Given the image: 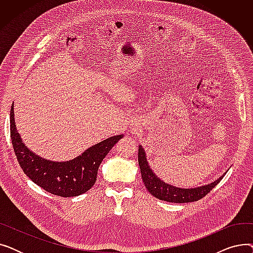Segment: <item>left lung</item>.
<instances>
[{
    "label": "left lung",
    "instance_id": "obj_1",
    "mask_svg": "<svg viewBox=\"0 0 253 253\" xmlns=\"http://www.w3.org/2000/svg\"><path fill=\"white\" fill-rule=\"evenodd\" d=\"M138 163L143 183L149 193L162 201L172 203H188L200 200L215 187L224 175H221L217 180L200 188L180 189L172 187V185L163 182L156 176L148 164L147 159H145V153L140 145L138 147Z\"/></svg>",
    "mask_w": 253,
    "mask_h": 253
}]
</instances>
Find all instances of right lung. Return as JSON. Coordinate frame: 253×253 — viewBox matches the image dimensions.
I'll use <instances>...</instances> for the list:
<instances>
[{"label": "right lung", "instance_id": "right-lung-1", "mask_svg": "<svg viewBox=\"0 0 253 253\" xmlns=\"http://www.w3.org/2000/svg\"><path fill=\"white\" fill-rule=\"evenodd\" d=\"M10 135L17 161L36 184L50 194L59 197H76L94 185L100 163L123 135L106 138L92 145L81 156L68 162L47 161L25 147L15 127L13 104L10 112Z\"/></svg>", "mask_w": 253, "mask_h": 253}]
</instances>
